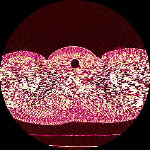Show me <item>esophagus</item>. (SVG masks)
<instances>
[{
  "label": "esophagus",
  "instance_id": "obj_1",
  "mask_svg": "<svg viewBox=\"0 0 150 150\" xmlns=\"http://www.w3.org/2000/svg\"><path fill=\"white\" fill-rule=\"evenodd\" d=\"M76 73H77V71H76V70H75V74H76Z\"/></svg>",
  "mask_w": 150,
  "mask_h": 150
}]
</instances>
